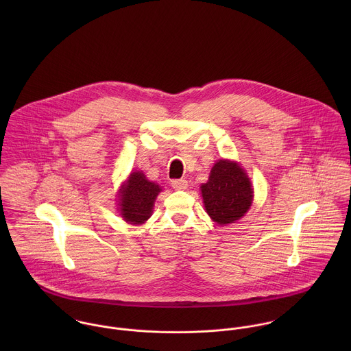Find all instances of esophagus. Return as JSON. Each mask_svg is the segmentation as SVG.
Returning a JSON list of instances; mask_svg holds the SVG:
<instances>
[{
    "mask_svg": "<svg viewBox=\"0 0 351 351\" xmlns=\"http://www.w3.org/2000/svg\"><path fill=\"white\" fill-rule=\"evenodd\" d=\"M171 186L176 189V191H185L188 188V181L186 180H173L171 181Z\"/></svg>",
    "mask_w": 351,
    "mask_h": 351,
    "instance_id": "esophagus-1",
    "label": "esophagus"
}]
</instances>
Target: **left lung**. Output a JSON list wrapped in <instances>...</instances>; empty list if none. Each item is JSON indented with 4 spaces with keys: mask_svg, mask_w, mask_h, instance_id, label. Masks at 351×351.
Instances as JSON below:
<instances>
[{
    "mask_svg": "<svg viewBox=\"0 0 351 351\" xmlns=\"http://www.w3.org/2000/svg\"><path fill=\"white\" fill-rule=\"evenodd\" d=\"M250 178L239 163L220 159L210 170L201 195L206 213L217 224H231L250 209L252 202Z\"/></svg>",
    "mask_w": 351,
    "mask_h": 351,
    "instance_id": "obj_1",
    "label": "left lung"
}]
</instances>
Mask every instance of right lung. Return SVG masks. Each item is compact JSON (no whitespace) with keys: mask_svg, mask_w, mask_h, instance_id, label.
<instances>
[{"mask_svg":"<svg viewBox=\"0 0 351 351\" xmlns=\"http://www.w3.org/2000/svg\"><path fill=\"white\" fill-rule=\"evenodd\" d=\"M162 189L151 182L143 171H134L119 192V210L130 224H143L152 213V206Z\"/></svg>","mask_w":351,"mask_h":351,"instance_id":"obj_1","label":"right lung"}]
</instances>
